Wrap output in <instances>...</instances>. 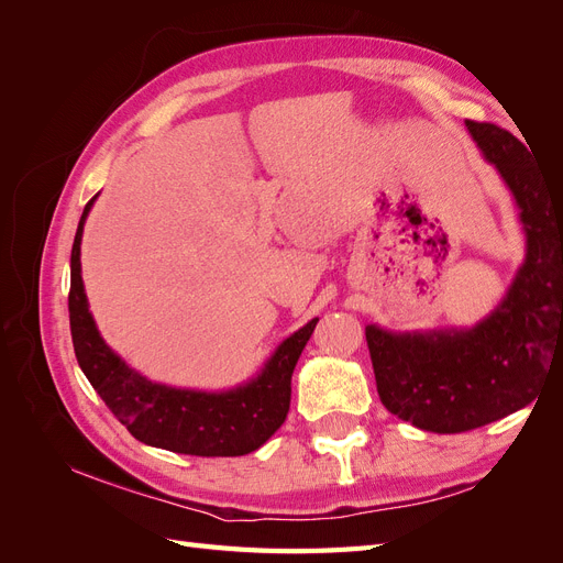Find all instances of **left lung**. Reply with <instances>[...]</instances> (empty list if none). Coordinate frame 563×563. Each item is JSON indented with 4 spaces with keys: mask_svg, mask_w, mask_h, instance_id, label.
I'll return each mask as SVG.
<instances>
[{
    "mask_svg": "<svg viewBox=\"0 0 563 563\" xmlns=\"http://www.w3.org/2000/svg\"><path fill=\"white\" fill-rule=\"evenodd\" d=\"M472 141L515 197L526 255L503 300L470 329L387 331L366 327L380 401L389 413L437 434L500 420L538 397L563 362V185L512 133L465 122Z\"/></svg>",
    "mask_w": 563,
    "mask_h": 563,
    "instance_id": "left-lung-1",
    "label": "left lung"
}]
</instances>
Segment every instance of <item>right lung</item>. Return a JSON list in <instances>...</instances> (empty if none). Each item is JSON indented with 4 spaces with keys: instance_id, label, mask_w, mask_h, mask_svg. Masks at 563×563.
<instances>
[{
    "instance_id": "1",
    "label": "right lung",
    "mask_w": 563,
    "mask_h": 563,
    "mask_svg": "<svg viewBox=\"0 0 563 563\" xmlns=\"http://www.w3.org/2000/svg\"><path fill=\"white\" fill-rule=\"evenodd\" d=\"M98 195L84 207L70 255V331L77 362L114 418L147 446L230 457L258 451L286 420L291 376L319 317L288 335L263 368L232 389H187L145 378L100 335L81 282V234Z\"/></svg>"
}]
</instances>
